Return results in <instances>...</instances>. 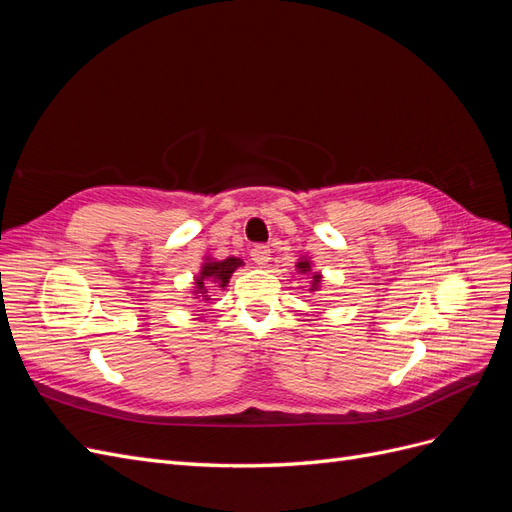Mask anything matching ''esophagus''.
I'll return each mask as SVG.
<instances>
[{
  "label": "esophagus",
  "mask_w": 512,
  "mask_h": 512,
  "mask_svg": "<svg viewBox=\"0 0 512 512\" xmlns=\"http://www.w3.org/2000/svg\"><path fill=\"white\" fill-rule=\"evenodd\" d=\"M252 260L256 262V265H260V267H265L267 262L271 260V250L267 245H256L254 250H252Z\"/></svg>",
  "instance_id": "obj_1"
}]
</instances>
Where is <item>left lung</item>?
Segmentation results:
<instances>
[{
    "label": "left lung",
    "instance_id": "8db88e82",
    "mask_svg": "<svg viewBox=\"0 0 512 512\" xmlns=\"http://www.w3.org/2000/svg\"><path fill=\"white\" fill-rule=\"evenodd\" d=\"M297 269H299L301 273H309V271H312V265H309V260H301V262H297ZM320 280H322L320 273H314V275H312V290H316V288L320 286Z\"/></svg>",
    "mask_w": 512,
    "mask_h": 512
}]
</instances>
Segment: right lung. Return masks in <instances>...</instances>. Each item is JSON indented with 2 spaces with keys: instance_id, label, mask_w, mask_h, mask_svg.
Listing matches in <instances>:
<instances>
[{
  "instance_id": "right-lung-1",
  "label": "right lung",
  "mask_w": 512,
  "mask_h": 512,
  "mask_svg": "<svg viewBox=\"0 0 512 512\" xmlns=\"http://www.w3.org/2000/svg\"><path fill=\"white\" fill-rule=\"evenodd\" d=\"M243 262L239 258H226V260H207L203 269H200V275L196 277V294L198 297L207 299L209 297V286L215 284L220 288H226L230 275L239 269Z\"/></svg>"
}]
</instances>
